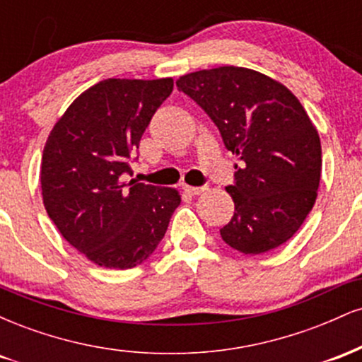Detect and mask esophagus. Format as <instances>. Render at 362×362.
<instances>
[{"instance_id": "obj_1", "label": "esophagus", "mask_w": 362, "mask_h": 362, "mask_svg": "<svg viewBox=\"0 0 362 362\" xmlns=\"http://www.w3.org/2000/svg\"><path fill=\"white\" fill-rule=\"evenodd\" d=\"M182 189H184V192L189 195H199L204 192V190H207L206 187H192V185H184Z\"/></svg>"}]
</instances>
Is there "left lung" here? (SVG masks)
<instances>
[{"instance_id":"obj_1","label":"left lung","mask_w":362,"mask_h":362,"mask_svg":"<svg viewBox=\"0 0 362 362\" xmlns=\"http://www.w3.org/2000/svg\"><path fill=\"white\" fill-rule=\"evenodd\" d=\"M178 90L204 109L235 165L231 221L219 230L235 250L257 255L286 243L318 195L322 144L305 107L279 81L238 66L184 74Z\"/></svg>"}]
</instances>
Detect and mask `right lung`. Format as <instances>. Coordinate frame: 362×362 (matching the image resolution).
Here are the masks:
<instances>
[{
    "label": "right lung",
    "instance_id": "1",
    "mask_svg": "<svg viewBox=\"0 0 362 362\" xmlns=\"http://www.w3.org/2000/svg\"><path fill=\"white\" fill-rule=\"evenodd\" d=\"M172 78H109L90 86L54 124L40 163L49 218L71 247L107 269H132L161 242L180 194L124 182Z\"/></svg>",
    "mask_w": 362,
    "mask_h": 362
}]
</instances>
